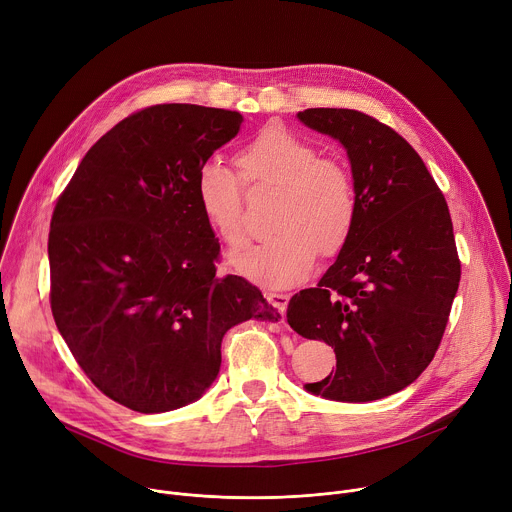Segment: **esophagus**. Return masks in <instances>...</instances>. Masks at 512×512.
Instances as JSON below:
<instances>
[{
	"label": "esophagus",
	"mask_w": 512,
	"mask_h": 512,
	"mask_svg": "<svg viewBox=\"0 0 512 512\" xmlns=\"http://www.w3.org/2000/svg\"><path fill=\"white\" fill-rule=\"evenodd\" d=\"M265 298L277 308V312L281 314V318L285 316V310H287V304H289V296L287 294H265Z\"/></svg>",
	"instance_id": "obj_1"
}]
</instances>
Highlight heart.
<instances>
[{
    "label": "heart",
    "mask_w": 512,
    "mask_h": 512,
    "mask_svg": "<svg viewBox=\"0 0 512 512\" xmlns=\"http://www.w3.org/2000/svg\"><path fill=\"white\" fill-rule=\"evenodd\" d=\"M247 184L279 188L271 231L259 243H247L229 255V265L267 289L287 287L310 275L316 253L336 255L356 221V192L346 166L320 158L314 145L281 127L257 133L237 154ZM194 200L208 227L223 243L243 237V194L231 170L206 162L196 170Z\"/></svg>",
    "instance_id": "heart-1"
}]
</instances>
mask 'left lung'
Instances as JSON below:
<instances>
[{"label":"left lung","instance_id":"1","mask_svg":"<svg viewBox=\"0 0 512 512\" xmlns=\"http://www.w3.org/2000/svg\"><path fill=\"white\" fill-rule=\"evenodd\" d=\"M298 119L346 150L356 192L346 245L318 285L287 306L291 328L336 352V371L304 389L377 401L411 385L442 342L460 283L450 210L391 127L354 109H306Z\"/></svg>","mask_w":512,"mask_h":512}]
</instances>
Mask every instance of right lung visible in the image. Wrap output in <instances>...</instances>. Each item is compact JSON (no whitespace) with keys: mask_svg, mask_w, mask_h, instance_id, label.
Listing matches in <instances>:
<instances>
[{"mask_svg":"<svg viewBox=\"0 0 512 512\" xmlns=\"http://www.w3.org/2000/svg\"><path fill=\"white\" fill-rule=\"evenodd\" d=\"M243 115L188 103L148 107L107 131L56 202L50 306L81 369L113 401L164 413L200 399L227 330L275 322L261 291L218 277L221 251L196 206V170Z\"/></svg>","mask_w":512,"mask_h":512,"instance_id":"add662e5","label":"right lung"}]
</instances>
